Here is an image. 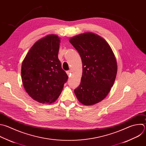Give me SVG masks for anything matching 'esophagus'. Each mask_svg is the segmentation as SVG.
I'll return each instance as SVG.
<instances>
[{"mask_svg":"<svg viewBox=\"0 0 146 146\" xmlns=\"http://www.w3.org/2000/svg\"><path fill=\"white\" fill-rule=\"evenodd\" d=\"M66 73H67V74H68L69 76H70V74H71V70H69L66 71Z\"/></svg>","mask_w":146,"mask_h":146,"instance_id":"esophagus-1","label":"esophagus"}]
</instances>
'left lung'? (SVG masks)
Segmentation results:
<instances>
[{
	"label": "left lung",
	"mask_w": 146,
	"mask_h": 146,
	"mask_svg": "<svg viewBox=\"0 0 146 146\" xmlns=\"http://www.w3.org/2000/svg\"><path fill=\"white\" fill-rule=\"evenodd\" d=\"M80 55L82 75L80 85L74 89L78 101L91 106L103 100L113 86L117 74V62L108 43L92 33L69 39Z\"/></svg>",
	"instance_id": "left-lung-1"
}]
</instances>
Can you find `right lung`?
Listing matches in <instances>:
<instances>
[{
    "label": "right lung",
    "instance_id": "1",
    "mask_svg": "<svg viewBox=\"0 0 146 146\" xmlns=\"http://www.w3.org/2000/svg\"><path fill=\"white\" fill-rule=\"evenodd\" d=\"M60 38L48 35L31 47L22 65L24 88L35 101L54 103L62 90L68 76L58 57Z\"/></svg>",
    "mask_w": 146,
    "mask_h": 146
}]
</instances>
